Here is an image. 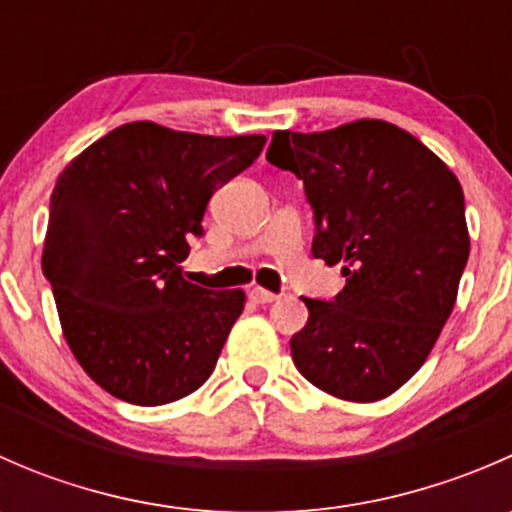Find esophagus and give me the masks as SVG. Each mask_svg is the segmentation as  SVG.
Instances as JSON below:
<instances>
[{
    "instance_id": "1",
    "label": "esophagus",
    "mask_w": 512,
    "mask_h": 512,
    "mask_svg": "<svg viewBox=\"0 0 512 512\" xmlns=\"http://www.w3.org/2000/svg\"><path fill=\"white\" fill-rule=\"evenodd\" d=\"M250 299H252V302H255V304H270V302H275L277 294L270 292V289L252 287V289H250Z\"/></svg>"
}]
</instances>
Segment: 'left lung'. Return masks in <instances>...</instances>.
<instances>
[{
	"label": "left lung",
	"mask_w": 512,
	"mask_h": 512,
	"mask_svg": "<svg viewBox=\"0 0 512 512\" xmlns=\"http://www.w3.org/2000/svg\"><path fill=\"white\" fill-rule=\"evenodd\" d=\"M267 160L302 180L314 257L347 277L332 302L302 297L294 366L337 399H386L421 369L456 304L471 252L461 183L404 128L369 118L275 131Z\"/></svg>",
	"instance_id": "1"
}]
</instances>
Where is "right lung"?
<instances>
[{
	"mask_svg": "<svg viewBox=\"0 0 512 512\" xmlns=\"http://www.w3.org/2000/svg\"><path fill=\"white\" fill-rule=\"evenodd\" d=\"M265 136L215 138L126 123L66 165L49 203L41 270L76 361L136 406L193 394L245 307L180 275L210 198L255 163Z\"/></svg>",
	"mask_w": 512,
	"mask_h": 512,
	"instance_id": "add662e5",
	"label": "right lung"
}]
</instances>
